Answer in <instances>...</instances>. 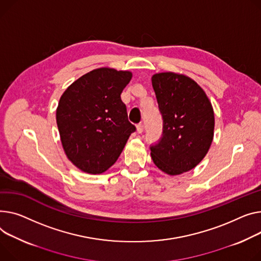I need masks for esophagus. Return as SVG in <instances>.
Listing matches in <instances>:
<instances>
[{"instance_id":"obj_1","label":"esophagus","mask_w":261,"mask_h":261,"mask_svg":"<svg viewBox=\"0 0 261 261\" xmlns=\"http://www.w3.org/2000/svg\"><path fill=\"white\" fill-rule=\"evenodd\" d=\"M136 131H137L138 134L143 133V131H144V125H143V124H138V125L136 126Z\"/></svg>"}]
</instances>
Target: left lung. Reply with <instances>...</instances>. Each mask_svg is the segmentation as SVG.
Listing matches in <instances>:
<instances>
[{"label":"left lung","mask_w":261,"mask_h":261,"mask_svg":"<svg viewBox=\"0 0 261 261\" xmlns=\"http://www.w3.org/2000/svg\"><path fill=\"white\" fill-rule=\"evenodd\" d=\"M152 86L163 117V134L152 145L153 163L169 175L195 168L210 149L214 111L201 87L174 72L156 73Z\"/></svg>","instance_id":"8db88e82"}]
</instances>
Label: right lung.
I'll use <instances>...</instances> for the list:
<instances>
[{
  "label": "right lung",
  "instance_id": "obj_1",
  "mask_svg": "<svg viewBox=\"0 0 261 261\" xmlns=\"http://www.w3.org/2000/svg\"><path fill=\"white\" fill-rule=\"evenodd\" d=\"M130 71L98 68L65 90L57 109V124L68 160L80 170L100 174L118 159L136 128L120 98Z\"/></svg>",
  "mask_w": 261,
  "mask_h": 261
}]
</instances>
